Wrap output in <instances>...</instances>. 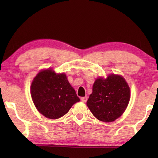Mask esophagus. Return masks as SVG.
Here are the masks:
<instances>
[{
	"label": "esophagus",
	"instance_id": "esophagus-1",
	"mask_svg": "<svg viewBox=\"0 0 158 158\" xmlns=\"http://www.w3.org/2000/svg\"><path fill=\"white\" fill-rule=\"evenodd\" d=\"M87 100H88V98L86 97V96L81 98V100L83 102H85L87 101Z\"/></svg>",
	"mask_w": 158,
	"mask_h": 158
}]
</instances>
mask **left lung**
<instances>
[{
	"label": "left lung",
	"instance_id": "1",
	"mask_svg": "<svg viewBox=\"0 0 158 158\" xmlns=\"http://www.w3.org/2000/svg\"><path fill=\"white\" fill-rule=\"evenodd\" d=\"M130 98V88L123 77L111 74L95 80L86 104L96 118L112 122L125 111Z\"/></svg>",
	"mask_w": 158,
	"mask_h": 158
}]
</instances>
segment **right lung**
<instances>
[{
    "instance_id": "obj_1",
    "label": "right lung",
    "mask_w": 158,
    "mask_h": 158,
    "mask_svg": "<svg viewBox=\"0 0 158 158\" xmlns=\"http://www.w3.org/2000/svg\"><path fill=\"white\" fill-rule=\"evenodd\" d=\"M31 97L40 113L51 119L62 117L80 100L65 74L46 69L37 74L32 82Z\"/></svg>"
}]
</instances>
